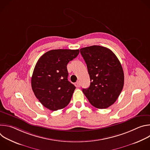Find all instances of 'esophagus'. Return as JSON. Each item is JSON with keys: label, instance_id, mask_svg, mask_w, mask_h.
<instances>
[{"label": "esophagus", "instance_id": "1", "mask_svg": "<svg viewBox=\"0 0 150 150\" xmlns=\"http://www.w3.org/2000/svg\"><path fill=\"white\" fill-rule=\"evenodd\" d=\"M76 86H77L78 87H81V83H80V82H79V81H77V82H76Z\"/></svg>", "mask_w": 150, "mask_h": 150}]
</instances>
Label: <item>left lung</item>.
I'll return each mask as SVG.
<instances>
[{"label": "left lung", "instance_id": "1", "mask_svg": "<svg viewBox=\"0 0 150 150\" xmlns=\"http://www.w3.org/2000/svg\"><path fill=\"white\" fill-rule=\"evenodd\" d=\"M87 64L90 85L82 89L91 105L106 109L119 96L124 84V73L119 59L109 49L92 46L80 49Z\"/></svg>", "mask_w": 150, "mask_h": 150}]
</instances>
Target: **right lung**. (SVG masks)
Instances as JSON below:
<instances>
[{"mask_svg":"<svg viewBox=\"0 0 150 150\" xmlns=\"http://www.w3.org/2000/svg\"><path fill=\"white\" fill-rule=\"evenodd\" d=\"M79 50H52L38 60L31 77V87L40 102L56 111L69 103L76 87L68 80L67 65Z\"/></svg>","mask_w":150,"mask_h":150,"instance_id":"obj_1","label":"right lung"}]
</instances>
